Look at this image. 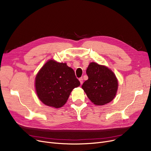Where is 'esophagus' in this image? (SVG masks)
Segmentation results:
<instances>
[{
  "label": "esophagus",
  "instance_id": "esophagus-1",
  "mask_svg": "<svg viewBox=\"0 0 151 151\" xmlns=\"http://www.w3.org/2000/svg\"><path fill=\"white\" fill-rule=\"evenodd\" d=\"M79 80H80L81 84H82L83 83V78H80V79H79Z\"/></svg>",
  "mask_w": 151,
  "mask_h": 151
}]
</instances>
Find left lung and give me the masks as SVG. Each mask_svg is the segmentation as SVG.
Masks as SVG:
<instances>
[{"mask_svg":"<svg viewBox=\"0 0 151 151\" xmlns=\"http://www.w3.org/2000/svg\"><path fill=\"white\" fill-rule=\"evenodd\" d=\"M88 80L82 88L89 100L96 105H104L115 97L118 88L117 78L107 67L91 62L86 70Z\"/></svg>","mask_w":151,"mask_h":151,"instance_id":"8db88e82","label":"left lung"}]
</instances>
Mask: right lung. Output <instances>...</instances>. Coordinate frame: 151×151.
<instances>
[{
  "label": "right lung",
  "mask_w": 151,
  "mask_h": 151,
  "mask_svg": "<svg viewBox=\"0 0 151 151\" xmlns=\"http://www.w3.org/2000/svg\"><path fill=\"white\" fill-rule=\"evenodd\" d=\"M35 85L38 97L45 105L59 108L65 105L71 92L80 82L66 63L50 60L38 71Z\"/></svg>",
  "instance_id": "obj_1"
}]
</instances>
